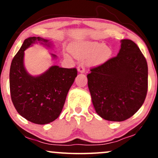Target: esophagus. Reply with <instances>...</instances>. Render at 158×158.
<instances>
[{
  "instance_id": "esophagus-1",
  "label": "esophagus",
  "mask_w": 158,
  "mask_h": 158,
  "mask_svg": "<svg viewBox=\"0 0 158 158\" xmlns=\"http://www.w3.org/2000/svg\"><path fill=\"white\" fill-rule=\"evenodd\" d=\"M78 71L80 72V73H84L85 71V67L83 64H80L78 66Z\"/></svg>"
}]
</instances>
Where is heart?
<instances>
[{
    "mask_svg": "<svg viewBox=\"0 0 158 158\" xmlns=\"http://www.w3.org/2000/svg\"><path fill=\"white\" fill-rule=\"evenodd\" d=\"M70 51L78 59H83L89 57L90 63L102 62L111 53L109 47L94 41L75 43L70 47Z\"/></svg>",
    "mask_w": 158,
    "mask_h": 158,
    "instance_id": "heart-1",
    "label": "heart"
}]
</instances>
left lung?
I'll use <instances>...</instances> for the list:
<instances>
[{
    "mask_svg": "<svg viewBox=\"0 0 158 158\" xmlns=\"http://www.w3.org/2000/svg\"><path fill=\"white\" fill-rule=\"evenodd\" d=\"M90 70L88 88L102 118L124 121L143 106L148 91L147 61L131 40L123 39L117 56Z\"/></svg>",
    "mask_w": 158,
    "mask_h": 158,
    "instance_id": "left-lung-1",
    "label": "left lung"
}]
</instances>
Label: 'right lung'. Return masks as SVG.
I'll return each mask as SVG.
<instances>
[{
	"instance_id": "1",
	"label": "right lung",
	"mask_w": 158,
	"mask_h": 158,
	"mask_svg": "<svg viewBox=\"0 0 158 158\" xmlns=\"http://www.w3.org/2000/svg\"><path fill=\"white\" fill-rule=\"evenodd\" d=\"M35 42L49 44V40L30 37L23 41L11 63V99L18 113L35 124H48L60 115L77 70L52 66L39 77L29 75L23 67L24 50ZM54 58L56 55L52 54Z\"/></svg>"
}]
</instances>
